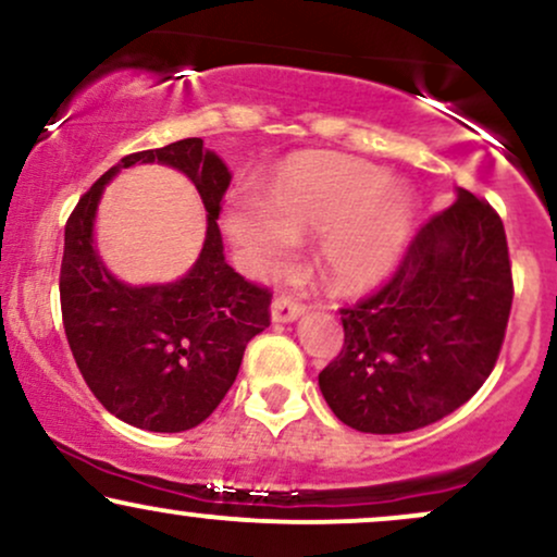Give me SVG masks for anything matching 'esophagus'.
I'll return each mask as SVG.
<instances>
[{
	"instance_id": "obj_1",
	"label": "esophagus",
	"mask_w": 557,
	"mask_h": 557,
	"mask_svg": "<svg viewBox=\"0 0 557 557\" xmlns=\"http://www.w3.org/2000/svg\"><path fill=\"white\" fill-rule=\"evenodd\" d=\"M306 311V306L293 296H277L272 300V319L274 322H293Z\"/></svg>"
}]
</instances>
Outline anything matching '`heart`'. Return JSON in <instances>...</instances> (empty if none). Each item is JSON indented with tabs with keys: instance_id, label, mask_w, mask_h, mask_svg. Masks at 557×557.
<instances>
[{
	"instance_id": "1",
	"label": "heart",
	"mask_w": 557,
	"mask_h": 557,
	"mask_svg": "<svg viewBox=\"0 0 557 557\" xmlns=\"http://www.w3.org/2000/svg\"><path fill=\"white\" fill-rule=\"evenodd\" d=\"M413 198L374 164L317 157L293 164L274 196V216L259 207L230 214V233L261 270H283L293 238L327 233L322 277L341 293L380 283L406 248Z\"/></svg>"
}]
</instances>
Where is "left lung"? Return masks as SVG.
Segmentation results:
<instances>
[{"label": "left lung", "instance_id": "left-lung-1", "mask_svg": "<svg viewBox=\"0 0 557 557\" xmlns=\"http://www.w3.org/2000/svg\"><path fill=\"white\" fill-rule=\"evenodd\" d=\"M513 304L508 240L484 198L456 203L417 230L372 296L343 306V348L319 372L332 413L359 432L419 430L484 385Z\"/></svg>", "mask_w": 557, "mask_h": 557}]
</instances>
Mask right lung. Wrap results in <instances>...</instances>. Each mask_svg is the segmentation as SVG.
<instances>
[{"label":"right lung","instance_id":"add662e5","mask_svg":"<svg viewBox=\"0 0 557 557\" xmlns=\"http://www.w3.org/2000/svg\"><path fill=\"white\" fill-rule=\"evenodd\" d=\"M136 161L185 171L210 212L202 257L172 286L117 284L92 248L100 190ZM227 188L222 159L203 149L201 138H183L120 159L67 216L60 304L70 350L96 400L138 430L185 432L212 417L238 376L248 341L270 327L272 290L248 283L222 253L216 220Z\"/></svg>","mask_w":557,"mask_h":557}]
</instances>
